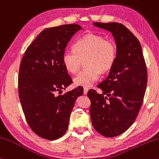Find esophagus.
I'll use <instances>...</instances> for the list:
<instances>
[{"mask_svg": "<svg viewBox=\"0 0 159 159\" xmlns=\"http://www.w3.org/2000/svg\"><path fill=\"white\" fill-rule=\"evenodd\" d=\"M88 90H89V89L87 88V87H84V94L87 95V92H88Z\"/></svg>", "mask_w": 159, "mask_h": 159, "instance_id": "1", "label": "esophagus"}]
</instances>
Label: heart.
<instances>
[{"label":"heart","mask_w":159,"mask_h":159,"mask_svg":"<svg viewBox=\"0 0 159 159\" xmlns=\"http://www.w3.org/2000/svg\"><path fill=\"white\" fill-rule=\"evenodd\" d=\"M116 45L111 39H105L96 34H87L74 43L73 49H66L62 61L66 69L71 73L79 70L85 60L87 68L74 78L76 85L90 87L100 78L101 72L111 69L116 58Z\"/></svg>","instance_id":"obj_1"}]
</instances>
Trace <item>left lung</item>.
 Segmentation results:
<instances>
[{
	"label": "left lung",
	"mask_w": 159,
	"mask_h": 159,
	"mask_svg": "<svg viewBox=\"0 0 159 159\" xmlns=\"http://www.w3.org/2000/svg\"><path fill=\"white\" fill-rule=\"evenodd\" d=\"M93 25L112 33L116 45L114 64L97 86L102 93H87L93 126L102 135L112 138L125 132L139 113L147 88V66L140 42L127 27L116 22Z\"/></svg>",
	"instance_id": "8db88e82"
}]
</instances>
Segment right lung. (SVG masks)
<instances>
[{
  "label": "right lung",
  "instance_id": "add662e5",
  "mask_svg": "<svg viewBox=\"0 0 159 159\" xmlns=\"http://www.w3.org/2000/svg\"><path fill=\"white\" fill-rule=\"evenodd\" d=\"M81 29L76 24L45 29L27 47L20 64L19 96L25 119L33 132L46 140L65 134L76 98L83 94L78 87L57 95L72 82L62 55Z\"/></svg>",
  "mask_w": 159,
  "mask_h": 159
}]
</instances>
